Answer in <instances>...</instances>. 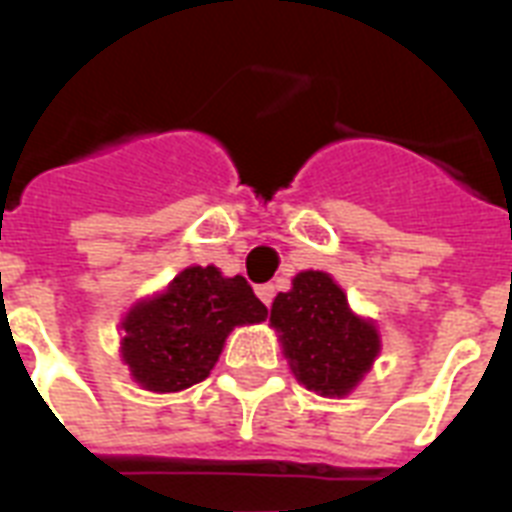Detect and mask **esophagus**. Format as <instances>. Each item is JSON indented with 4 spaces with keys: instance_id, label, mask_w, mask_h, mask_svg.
<instances>
[{
    "instance_id": "34e87169",
    "label": "esophagus",
    "mask_w": 512,
    "mask_h": 512,
    "mask_svg": "<svg viewBox=\"0 0 512 512\" xmlns=\"http://www.w3.org/2000/svg\"><path fill=\"white\" fill-rule=\"evenodd\" d=\"M255 295L260 297V300H263V303L268 305V308H271L273 295H276V289H273V284H257V287H255Z\"/></svg>"
}]
</instances>
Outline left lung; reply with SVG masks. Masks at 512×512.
Wrapping results in <instances>:
<instances>
[{"instance_id": "obj_1", "label": "left lung", "mask_w": 512, "mask_h": 512, "mask_svg": "<svg viewBox=\"0 0 512 512\" xmlns=\"http://www.w3.org/2000/svg\"><path fill=\"white\" fill-rule=\"evenodd\" d=\"M271 327L297 382L329 398L348 396L372 369L380 335L350 311L348 297L324 271H303L271 305Z\"/></svg>"}]
</instances>
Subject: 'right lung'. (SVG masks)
Segmentation results:
<instances>
[{"label": "right lung", "mask_w": 512, "mask_h": 512, "mask_svg": "<svg viewBox=\"0 0 512 512\" xmlns=\"http://www.w3.org/2000/svg\"><path fill=\"white\" fill-rule=\"evenodd\" d=\"M268 316L244 276H223L215 265H191L162 295L140 300L124 316L122 358L138 385L177 393L209 377L225 337Z\"/></svg>", "instance_id": "1"}]
</instances>
